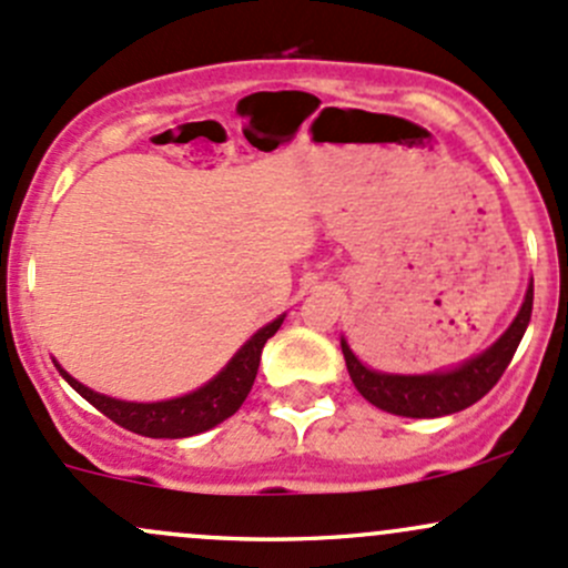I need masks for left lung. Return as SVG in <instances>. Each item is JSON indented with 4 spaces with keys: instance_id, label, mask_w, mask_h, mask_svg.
<instances>
[{
    "instance_id": "obj_1",
    "label": "left lung",
    "mask_w": 568,
    "mask_h": 568,
    "mask_svg": "<svg viewBox=\"0 0 568 568\" xmlns=\"http://www.w3.org/2000/svg\"><path fill=\"white\" fill-rule=\"evenodd\" d=\"M530 310H534V283L528 285V294L511 321L504 337L479 354L476 359L465 362L463 367L440 375H384L367 369L356 359L354 351L343 339V356L348 364V373L354 386L367 403L386 414L410 416V419H433V416H446L465 410L468 405L479 403L485 394L500 381L504 369L509 367L517 345H520L525 329H528Z\"/></svg>"
}]
</instances>
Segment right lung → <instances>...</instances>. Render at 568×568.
Listing matches in <instances>:
<instances>
[{
    "instance_id": "right-lung-1",
    "label": "right lung",
    "mask_w": 568,
    "mask_h": 568,
    "mask_svg": "<svg viewBox=\"0 0 568 568\" xmlns=\"http://www.w3.org/2000/svg\"><path fill=\"white\" fill-rule=\"evenodd\" d=\"M280 324H283V315L261 332H255L242 345V351H239L234 359L225 364L223 373L209 381L206 386H201L199 392L184 394V397L176 399H165V403H122V399L87 389L79 381L70 378L64 369H59V373L87 403H92L100 414L109 416L119 427L146 435V438H187V435L212 429L214 425L236 414L239 405L244 403V397L253 389V381L258 375L261 351H264L266 339L280 329Z\"/></svg>"
}]
</instances>
